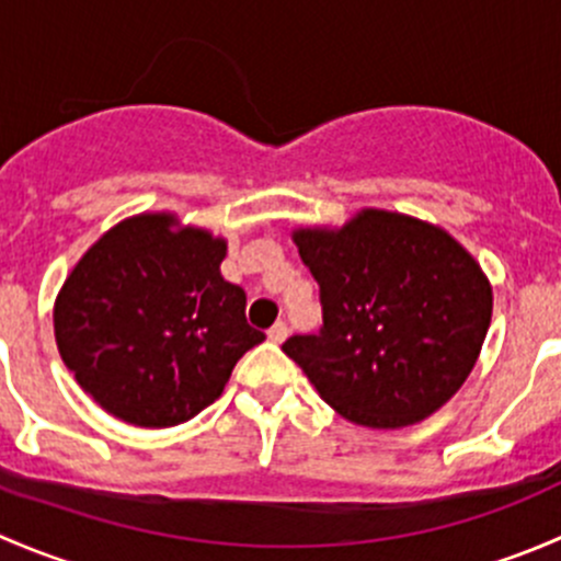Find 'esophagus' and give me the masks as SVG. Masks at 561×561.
<instances>
[{"label": "esophagus", "mask_w": 561, "mask_h": 561, "mask_svg": "<svg viewBox=\"0 0 561 561\" xmlns=\"http://www.w3.org/2000/svg\"><path fill=\"white\" fill-rule=\"evenodd\" d=\"M268 339H271V342H274V344H282V342H285V339H287V322H274V325H271L268 328Z\"/></svg>", "instance_id": "esophagus-1"}]
</instances>
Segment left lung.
Here are the masks:
<instances>
[{"mask_svg": "<svg viewBox=\"0 0 561 561\" xmlns=\"http://www.w3.org/2000/svg\"><path fill=\"white\" fill-rule=\"evenodd\" d=\"M320 285V333L290 336L325 404L358 426L399 428L437 412L472 371L491 322V285L437 225L364 208L339 230L298 228Z\"/></svg>", "mask_w": 561, "mask_h": 561, "instance_id": "8db88e82", "label": "left lung"}]
</instances>
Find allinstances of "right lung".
Segmentation results:
<instances>
[{"label":"right lung","instance_id":"obj_1","mask_svg":"<svg viewBox=\"0 0 561 561\" xmlns=\"http://www.w3.org/2000/svg\"><path fill=\"white\" fill-rule=\"evenodd\" d=\"M228 241L138 214L78 260L54 307L59 355L105 412L179 426L222 396L241 355L265 339L247 293L225 282Z\"/></svg>","mask_w":561,"mask_h":561}]
</instances>
